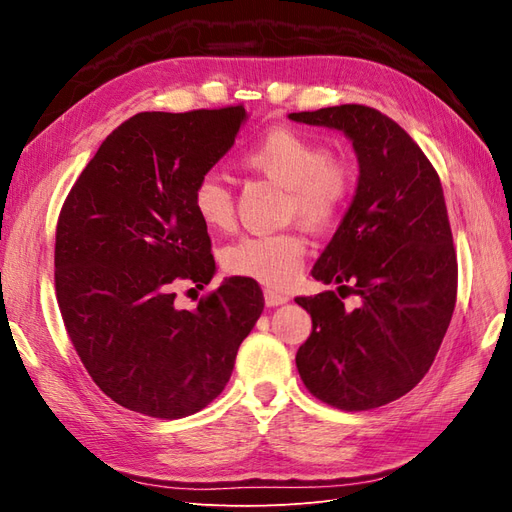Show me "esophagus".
Returning <instances> with one entry per match:
<instances>
[{
    "instance_id": "esophagus-1",
    "label": "esophagus",
    "mask_w": 512,
    "mask_h": 512,
    "mask_svg": "<svg viewBox=\"0 0 512 512\" xmlns=\"http://www.w3.org/2000/svg\"><path fill=\"white\" fill-rule=\"evenodd\" d=\"M265 303L269 307L284 305V303H288V294H284L280 290H273V288H265Z\"/></svg>"
}]
</instances>
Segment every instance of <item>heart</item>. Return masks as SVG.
Wrapping results in <instances>:
<instances>
[{
  "label": "heart",
  "instance_id": "obj_1",
  "mask_svg": "<svg viewBox=\"0 0 512 512\" xmlns=\"http://www.w3.org/2000/svg\"><path fill=\"white\" fill-rule=\"evenodd\" d=\"M241 164L282 185L286 215H297L312 228L335 224L354 192L352 166L316 138L292 128L267 130L241 153ZM192 209L209 230H226L235 220L232 192L213 173L194 183ZM305 245L297 230L245 235L224 250V267L232 275L284 288L301 267Z\"/></svg>",
  "mask_w": 512,
  "mask_h": 512
}]
</instances>
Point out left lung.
Segmentation results:
<instances>
[{
  "label": "left lung",
  "mask_w": 512,
  "mask_h": 512,
  "mask_svg": "<svg viewBox=\"0 0 512 512\" xmlns=\"http://www.w3.org/2000/svg\"><path fill=\"white\" fill-rule=\"evenodd\" d=\"M288 117L344 132L359 160L356 194L312 269L340 294L294 299L312 316L299 376L333 408H380L423 380L453 318L457 254L442 183L410 134L376 108ZM348 293L360 299L354 310L343 307Z\"/></svg>",
  "instance_id": "8db88e82"
}]
</instances>
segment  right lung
I'll list each match as a JSON object with an SVG mask.
<instances>
[{"label":"right lung","instance_id":"obj_1","mask_svg":"<svg viewBox=\"0 0 512 512\" xmlns=\"http://www.w3.org/2000/svg\"><path fill=\"white\" fill-rule=\"evenodd\" d=\"M245 108L138 113L106 136L59 213L55 290L70 342L104 395L153 418L209 406L265 307L247 277H228L194 309L181 282L215 273L194 183L235 145Z\"/></svg>","mask_w":512,"mask_h":512}]
</instances>
